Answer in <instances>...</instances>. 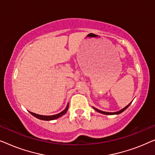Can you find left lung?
Segmentation results:
<instances>
[{
	"mask_svg": "<svg viewBox=\"0 0 155 155\" xmlns=\"http://www.w3.org/2000/svg\"><path fill=\"white\" fill-rule=\"evenodd\" d=\"M131 102H130V103H129L128 104L127 106H126L124 108H123V109H121V110H119V111H118V112H103V111H101V110H97V108H95V107H93V109H94L95 110H96L97 112H100V113H101V114H107V115H112V114H121V112H123L124 110H126V109H127L128 107H129V105L130 104H131Z\"/></svg>",
	"mask_w": 155,
	"mask_h": 155,
	"instance_id": "1",
	"label": "left lung"
}]
</instances>
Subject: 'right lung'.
Returning a JSON list of instances; mask_svg holds the SVG:
<instances>
[{
	"label": "right lung",
	"mask_w": 155,
	"mask_h": 155,
	"mask_svg": "<svg viewBox=\"0 0 155 155\" xmlns=\"http://www.w3.org/2000/svg\"><path fill=\"white\" fill-rule=\"evenodd\" d=\"M68 107H69V103L67 104V105L66 107V108H65L64 110H63L62 112H61L60 113H59L58 114H55V115H51V116H45V115H40V114H35V113H33L31 112H29L31 114L33 115L34 117H36L37 119H41V120H44V121H51V120H54V119H56L59 118V117H62V115H64L65 113L67 112V110H68Z\"/></svg>",
	"instance_id": "obj_1"
}]
</instances>
